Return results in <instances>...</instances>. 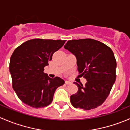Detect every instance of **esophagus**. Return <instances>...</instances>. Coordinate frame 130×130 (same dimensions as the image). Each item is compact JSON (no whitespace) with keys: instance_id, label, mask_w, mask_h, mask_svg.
<instances>
[{"instance_id":"esophagus-1","label":"esophagus","mask_w":130,"mask_h":130,"mask_svg":"<svg viewBox=\"0 0 130 130\" xmlns=\"http://www.w3.org/2000/svg\"><path fill=\"white\" fill-rule=\"evenodd\" d=\"M65 84H66L67 85H70V84H72V82H70V81H69V80H66L65 81Z\"/></svg>"}]
</instances>
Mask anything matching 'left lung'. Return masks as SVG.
I'll return each instance as SVG.
<instances>
[{"label":"left lung","instance_id":"obj_1","mask_svg":"<svg viewBox=\"0 0 130 130\" xmlns=\"http://www.w3.org/2000/svg\"><path fill=\"white\" fill-rule=\"evenodd\" d=\"M77 58V70L87 82L73 84L78 87L70 96L75 108L90 110L101 106L109 94L116 80V61L112 50L93 39L68 41L64 46Z\"/></svg>","mask_w":130,"mask_h":130}]
</instances>
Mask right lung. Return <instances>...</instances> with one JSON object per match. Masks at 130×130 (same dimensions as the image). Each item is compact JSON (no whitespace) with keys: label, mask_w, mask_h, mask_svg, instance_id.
I'll use <instances>...</instances> for the list:
<instances>
[{"label":"right lung","mask_w":130,"mask_h":130,"mask_svg":"<svg viewBox=\"0 0 130 130\" xmlns=\"http://www.w3.org/2000/svg\"><path fill=\"white\" fill-rule=\"evenodd\" d=\"M65 41L32 39L14 51L9 63L12 88L24 104L34 108L48 106L53 101L56 89L65 84L60 77L50 78L43 71L52 60L53 53Z\"/></svg>","instance_id":"add662e5"}]
</instances>
